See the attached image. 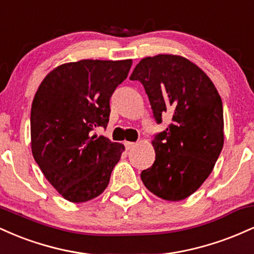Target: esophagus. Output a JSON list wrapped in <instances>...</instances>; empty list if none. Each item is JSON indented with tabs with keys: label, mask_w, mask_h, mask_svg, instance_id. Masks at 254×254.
Instances as JSON below:
<instances>
[{
	"label": "esophagus",
	"mask_w": 254,
	"mask_h": 254,
	"mask_svg": "<svg viewBox=\"0 0 254 254\" xmlns=\"http://www.w3.org/2000/svg\"><path fill=\"white\" fill-rule=\"evenodd\" d=\"M136 145L135 142H125V148H127V150L131 149V148H133Z\"/></svg>",
	"instance_id": "1"
}]
</instances>
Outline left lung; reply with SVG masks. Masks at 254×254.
Returning <instances> with one entry per match:
<instances>
[{"instance_id": "obj_1", "label": "left lung", "mask_w": 254, "mask_h": 254, "mask_svg": "<svg viewBox=\"0 0 254 254\" xmlns=\"http://www.w3.org/2000/svg\"><path fill=\"white\" fill-rule=\"evenodd\" d=\"M130 80L143 84L157 124L155 161L142 171L144 186L166 200H182L199 189L223 147V107L214 83L186 58L157 55L143 58Z\"/></svg>"}]
</instances>
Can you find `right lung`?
<instances>
[{"instance_id": "right-lung-1", "label": "right lung", "mask_w": 254, "mask_h": 254, "mask_svg": "<svg viewBox=\"0 0 254 254\" xmlns=\"http://www.w3.org/2000/svg\"><path fill=\"white\" fill-rule=\"evenodd\" d=\"M131 60H82L57 66L40 83L31 109L32 154L49 183L66 200L103 193L124 145L105 136L110 99L127 77Z\"/></svg>"}]
</instances>
